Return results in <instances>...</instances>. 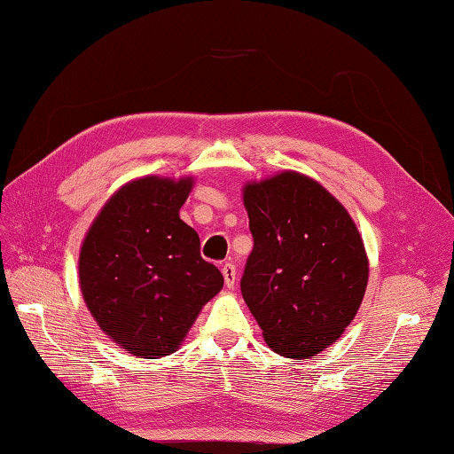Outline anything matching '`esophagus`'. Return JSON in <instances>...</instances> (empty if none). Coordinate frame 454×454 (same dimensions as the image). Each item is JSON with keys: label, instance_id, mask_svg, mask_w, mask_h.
Returning <instances> with one entry per match:
<instances>
[{"label": "esophagus", "instance_id": "34e87169", "mask_svg": "<svg viewBox=\"0 0 454 454\" xmlns=\"http://www.w3.org/2000/svg\"><path fill=\"white\" fill-rule=\"evenodd\" d=\"M223 277H224V284L228 288H234L236 284V267L231 265V262H226L223 265Z\"/></svg>", "mask_w": 454, "mask_h": 454}]
</instances>
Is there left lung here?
Listing matches in <instances>:
<instances>
[{
  "mask_svg": "<svg viewBox=\"0 0 454 454\" xmlns=\"http://www.w3.org/2000/svg\"><path fill=\"white\" fill-rule=\"evenodd\" d=\"M241 192L253 236L241 296L272 352L308 360L339 340L360 309L370 278L364 239L309 176L284 170Z\"/></svg>",
  "mask_w": 454,
  "mask_h": 454,
  "instance_id": "1",
  "label": "left lung"
}]
</instances>
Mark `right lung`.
<instances>
[{
  "mask_svg": "<svg viewBox=\"0 0 454 454\" xmlns=\"http://www.w3.org/2000/svg\"><path fill=\"white\" fill-rule=\"evenodd\" d=\"M193 177L145 176L115 192L82 239L79 286L97 325L128 354H174L223 290L199 234L179 218Z\"/></svg>",
  "mask_w": 454,
  "mask_h": 454,
  "instance_id": "add662e5",
  "label": "right lung"
}]
</instances>
